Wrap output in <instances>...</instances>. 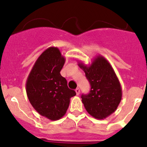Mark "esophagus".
I'll list each match as a JSON object with an SVG mask.
<instances>
[{
  "mask_svg": "<svg viewBox=\"0 0 147 147\" xmlns=\"http://www.w3.org/2000/svg\"><path fill=\"white\" fill-rule=\"evenodd\" d=\"M75 92H76V94H77V95H79V93H80V90H79V88H76Z\"/></svg>",
  "mask_w": 147,
  "mask_h": 147,
  "instance_id": "1",
  "label": "esophagus"
}]
</instances>
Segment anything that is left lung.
Here are the masks:
<instances>
[{"label": "left lung", "mask_w": 147, "mask_h": 147, "mask_svg": "<svg viewBox=\"0 0 147 147\" xmlns=\"http://www.w3.org/2000/svg\"><path fill=\"white\" fill-rule=\"evenodd\" d=\"M91 88L82 99L87 112L96 119H105L117 109L122 97L121 84L111 65L102 55L94 59L90 65L79 62Z\"/></svg>", "instance_id": "obj_1"}]
</instances>
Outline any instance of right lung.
Segmentation results:
<instances>
[{"label": "right lung", "instance_id": "obj_1", "mask_svg": "<svg viewBox=\"0 0 147 147\" xmlns=\"http://www.w3.org/2000/svg\"><path fill=\"white\" fill-rule=\"evenodd\" d=\"M65 61L59 49L50 47L37 59L26 81L30 104L41 115L52 121L63 117L70 98L76 95L60 74Z\"/></svg>", "mask_w": 147, "mask_h": 147}]
</instances>
